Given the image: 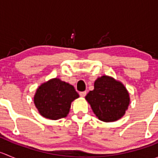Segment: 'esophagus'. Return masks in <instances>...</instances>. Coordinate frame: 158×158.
<instances>
[{"label":"esophagus","instance_id":"1","mask_svg":"<svg viewBox=\"0 0 158 158\" xmlns=\"http://www.w3.org/2000/svg\"><path fill=\"white\" fill-rule=\"evenodd\" d=\"M79 95H80L81 97H85V95H86V92H79Z\"/></svg>","mask_w":158,"mask_h":158}]
</instances>
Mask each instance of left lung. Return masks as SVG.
Listing matches in <instances>:
<instances>
[{
  "mask_svg": "<svg viewBox=\"0 0 158 158\" xmlns=\"http://www.w3.org/2000/svg\"><path fill=\"white\" fill-rule=\"evenodd\" d=\"M99 120L111 122L120 119L128 109L130 98L125 85L114 78L102 76L94 83V90L85 96Z\"/></svg>",
  "mask_w": 158,
  "mask_h": 158,
  "instance_id": "obj_1",
  "label": "left lung"
}]
</instances>
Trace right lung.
I'll return each mask as SVG.
<instances>
[{
  "label": "right lung",
  "instance_id": "obj_1",
  "mask_svg": "<svg viewBox=\"0 0 158 158\" xmlns=\"http://www.w3.org/2000/svg\"><path fill=\"white\" fill-rule=\"evenodd\" d=\"M79 97L73 85L55 78L40 85L33 101L41 115L57 120L67 116L72 102Z\"/></svg>",
  "mask_w": 158,
  "mask_h": 158
}]
</instances>
